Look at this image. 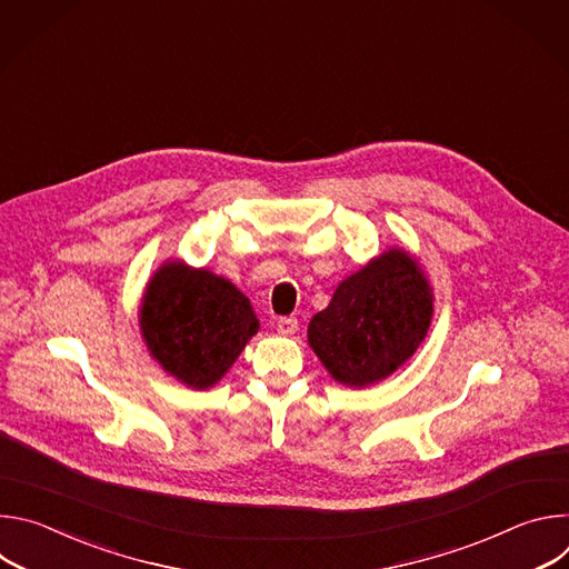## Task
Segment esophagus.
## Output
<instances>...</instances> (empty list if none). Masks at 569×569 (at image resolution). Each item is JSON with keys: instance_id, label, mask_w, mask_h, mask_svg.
I'll return each mask as SVG.
<instances>
[{"instance_id": "34e87169", "label": "esophagus", "mask_w": 569, "mask_h": 569, "mask_svg": "<svg viewBox=\"0 0 569 569\" xmlns=\"http://www.w3.org/2000/svg\"><path fill=\"white\" fill-rule=\"evenodd\" d=\"M277 331H279L281 336L290 338V336H295V333L299 331V321H297L295 317H281V319L277 321Z\"/></svg>"}]
</instances>
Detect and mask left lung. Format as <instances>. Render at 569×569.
<instances>
[{"mask_svg":"<svg viewBox=\"0 0 569 569\" xmlns=\"http://www.w3.org/2000/svg\"><path fill=\"white\" fill-rule=\"evenodd\" d=\"M432 315L435 295L419 259L389 248L340 281L308 323V347L336 382L365 389L417 353Z\"/></svg>","mask_w":569,"mask_h":569,"instance_id":"obj_1","label":"left lung"}]
</instances>
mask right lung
I'll return each instance as SVG.
<instances>
[{"mask_svg": "<svg viewBox=\"0 0 569 569\" xmlns=\"http://www.w3.org/2000/svg\"><path fill=\"white\" fill-rule=\"evenodd\" d=\"M139 331L150 358L171 378L209 389L259 333V317L229 279L169 259L146 283Z\"/></svg>", "mask_w": 569, "mask_h": 569, "instance_id": "add662e5", "label": "right lung"}]
</instances>
